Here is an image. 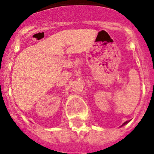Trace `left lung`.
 Returning a JSON list of instances; mask_svg holds the SVG:
<instances>
[{"mask_svg":"<svg viewBox=\"0 0 154 154\" xmlns=\"http://www.w3.org/2000/svg\"><path fill=\"white\" fill-rule=\"evenodd\" d=\"M130 120H129V121H127V122H124L122 125H121V126H120V128H121V127H122V126H124V125H127V124H128V122H130Z\"/></svg>","mask_w":154,"mask_h":154,"instance_id":"obj_1","label":"left lung"}]
</instances>
